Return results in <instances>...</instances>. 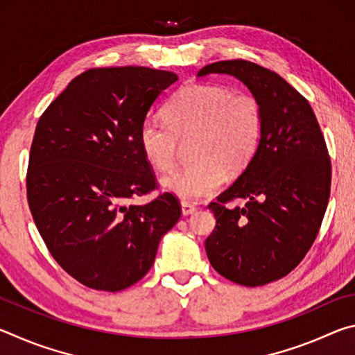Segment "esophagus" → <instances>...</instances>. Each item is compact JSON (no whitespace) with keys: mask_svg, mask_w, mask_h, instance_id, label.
<instances>
[{"mask_svg":"<svg viewBox=\"0 0 355 355\" xmlns=\"http://www.w3.org/2000/svg\"><path fill=\"white\" fill-rule=\"evenodd\" d=\"M194 211H196V207L192 205V203H189V202H182V213H183V216L192 214Z\"/></svg>","mask_w":355,"mask_h":355,"instance_id":"34e87169","label":"esophagus"}]
</instances>
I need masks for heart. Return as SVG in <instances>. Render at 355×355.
<instances>
[{
    "mask_svg": "<svg viewBox=\"0 0 355 355\" xmlns=\"http://www.w3.org/2000/svg\"><path fill=\"white\" fill-rule=\"evenodd\" d=\"M164 119L146 117L137 142L156 171L171 169L178 142L191 137L188 166L161 180L163 188L183 200L214 194L227 175L243 172L254 159L263 133L260 101L222 84H189L172 95Z\"/></svg>",
    "mask_w": 355,
    "mask_h": 355,
    "instance_id": "b5f03b06",
    "label": "heart"
}]
</instances>
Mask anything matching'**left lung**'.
Wrapping results in <instances>:
<instances>
[{
	"label": "left lung",
	"instance_id": "8db88e82",
	"mask_svg": "<svg viewBox=\"0 0 355 355\" xmlns=\"http://www.w3.org/2000/svg\"><path fill=\"white\" fill-rule=\"evenodd\" d=\"M238 78L260 101L263 133L254 159L208 208L216 227L205 249L222 277L261 286L290 274L320 232L330 196V158L307 100L261 65L233 59L205 65L197 76ZM246 202L233 206V200Z\"/></svg>",
	"mask_w": 355,
	"mask_h": 355
}]
</instances>
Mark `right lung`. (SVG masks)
<instances>
[{
	"instance_id": "right-lung-1",
	"label": "right lung",
	"mask_w": 355,
	"mask_h": 355,
	"mask_svg": "<svg viewBox=\"0 0 355 355\" xmlns=\"http://www.w3.org/2000/svg\"><path fill=\"white\" fill-rule=\"evenodd\" d=\"M177 80L148 67L91 69L70 81L35 127L26 175L33 219L59 266L94 290L139 282L182 216L171 192L130 203L156 188L137 130Z\"/></svg>"
}]
</instances>
